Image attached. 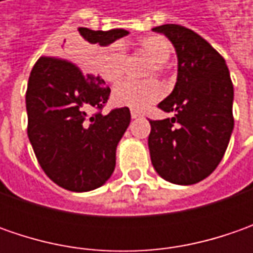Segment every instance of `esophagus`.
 Returning <instances> with one entry per match:
<instances>
[{
    "mask_svg": "<svg viewBox=\"0 0 253 253\" xmlns=\"http://www.w3.org/2000/svg\"><path fill=\"white\" fill-rule=\"evenodd\" d=\"M131 117L132 118H139V117H142V112L138 111V110H131Z\"/></svg>",
    "mask_w": 253,
    "mask_h": 253,
    "instance_id": "obj_1",
    "label": "esophagus"
}]
</instances>
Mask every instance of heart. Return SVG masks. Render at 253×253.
<instances>
[{"mask_svg":"<svg viewBox=\"0 0 253 253\" xmlns=\"http://www.w3.org/2000/svg\"><path fill=\"white\" fill-rule=\"evenodd\" d=\"M139 49L152 59V66L148 69V76L162 74L166 69V62L171 54V44L162 35H152L139 41ZM128 63V56L120 43L102 46L95 50L91 59V69L108 83H118L124 77ZM163 95V88L158 80L132 82L126 80L118 84L112 91V100L122 107L133 110H143L153 102L159 101Z\"/></svg>","mask_w":253,"mask_h":253,"instance_id":"obj_1","label":"heart"}]
</instances>
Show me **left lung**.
Returning a JSON list of instances; mask_svg holds the SVG:
<instances>
[{"label": "left lung", "mask_w": 253, "mask_h": 253, "mask_svg": "<svg viewBox=\"0 0 253 253\" xmlns=\"http://www.w3.org/2000/svg\"><path fill=\"white\" fill-rule=\"evenodd\" d=\"M177 53V82L158 105L171 118L149 120L151 161L165 180L194 184L210 176L227 151L234 129V85L224 57L199 34L181 25L153 28Z\"/></svg>", "instance_id": "1"}]
</instances>
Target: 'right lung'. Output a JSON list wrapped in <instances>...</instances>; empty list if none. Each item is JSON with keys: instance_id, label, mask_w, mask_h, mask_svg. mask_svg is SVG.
<instances>
[{"instance_id": "1", "label": "right lung", "mask_w": 253, "mask_h": 253, "mask_svg": "<svg viewBox=\"0 0 253 253\" xmlns=\"http://www.w3.org/2000/svg\"><path fill=\"white\" fill-rule=\"evenodd\" d=\"M79 32L101 46L129 34L88 28H79ZM110 92L100 76L85 74L70 59L42 56L35 63L26 88L28 136L41 168L60 187L94 190L115 169L117 145L131 112L122 107L102 115Z\"/></svg>"}]
</instances>
